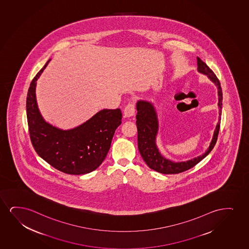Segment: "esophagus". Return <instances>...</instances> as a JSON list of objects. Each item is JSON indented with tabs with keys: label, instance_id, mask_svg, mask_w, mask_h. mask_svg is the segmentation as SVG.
<instances>
[{
	"label": "esophagus",
	"instance_id": "34e87169",
	"mask_svg": "<svg viewBox=\"0 0 249 249\" xmlns=\"http://www.w3.org/2000/svg\"><path fill=\"white\" fill-rule=\"evenodd\" d=\"M135 114V106L134 104L129 103L126 105L124 109V116L125 117H131Z\"/></svg>",
	"mask_w": 249,
	"mask_h": 249
}]
</instances>
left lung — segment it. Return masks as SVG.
<instances>
[{"label": "left lung", "mask_w": 249, "mask_h": 249, "mask_svg": "<svg viewBox=\"0 0 249 249\" xmlns=\"http://www.w3.org/2000/svg\"><path fill=\"white\" fill-rule=\"evenodd\" d=\"M197 71L203 74L207 75L208 78L214 83L218 89V123L213 132V138L210 146L203 155L183 162H173L163 157L156 146L159 122L155 107L153 104L145 100H139L137 103L138 113L136 116V124L138 128V146L140 155L149 168L162 174H178L193 168L210 154L216 143L221 119L222 89L216 75L213 73V71L199 57H197Z\"/></svg>", "instance_id": "left-lung-1"}]
</instances>
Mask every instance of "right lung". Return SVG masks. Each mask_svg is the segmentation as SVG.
<instances>
[{
    "label": "right lung",
    "instance_id": "add662e5",
    "mask_svg": "<svg viewBox=\"0 0 249 249\" xmlns=\"http://www.w3.org/2000/svg\"><path fill=\"white\" fill-rule=\"evenodd\" d=\"M34 78L27 94L29 135L36 153L58 171L83 175L101 165L110 148L116 128L122 123L120 109H104L73 129L62 130L43 119L36 101V81L48 65Z\"/></svg>",
    "mask_w": 249,
    "mask_h": 249
}]
</instances>
